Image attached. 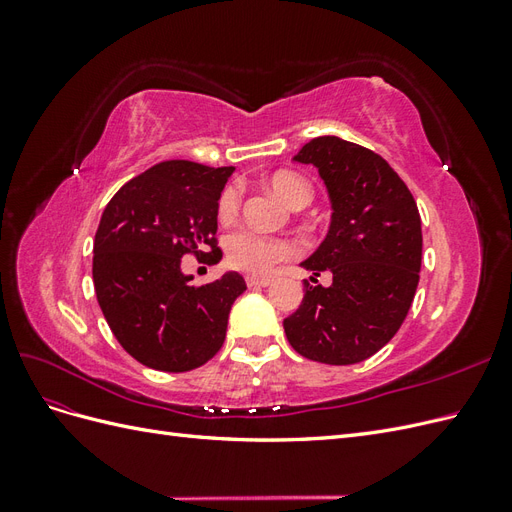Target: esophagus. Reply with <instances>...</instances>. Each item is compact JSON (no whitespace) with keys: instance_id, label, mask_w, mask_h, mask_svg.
Wrapping results in <instances>:
<instances>
[{"instance_id":"1","label":"esophagus","mask_w":512,"mask_h":512,"mask_svg":"<svg viewBox=\"0 0 512 512\" xmlns=\"http://www.w3.org/2000/svg\"><path fill=\"white\" fill-rule=\"evenodd\" d=\"M245 282L250 288H267L273 284L271 277H260V275H247Z\"/></svg>"}]
</instances>
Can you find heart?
I'll use <instances>...</instances> for the list:
<instances>
[{
  "mask_svg": "<svg viewBox=\"0 0 512 512\" xmlns=\"http://www.w3.org/2000/svg\"><path fill=\"white\" fill-rule=\"evenodd\" d=\"M271 190L280 196L286 205L294 207L299 203H309L312 200V188L309 183L290 170H280L269 181ZM241 207V190L237 185H228L218 200V213L222 220L235 218ZM297 254V245L284 237H271L265 232L254 228H241L226 239V256L235 269L245 273H267L277 262Z\"/></svg>",
  "mask_w": 512,
  "mask_h": 512,
  "instance_id": "obj_1",
  "label": "heart"
}]
</instances>
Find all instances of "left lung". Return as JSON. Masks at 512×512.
Here are the masks:
<instances>
[{
  "label": "left lung",
  "mask_w": 512,
  "mask_h": 512,
  "mask_svg": "<svg viewBox=\"0 0 512 512\" xmlns=\"http://www.w3.org/2000/svg\"><path fill=\"white\" fill-rule=\"evenodd\" d=\"M314 164L327 185L331 226L301 262L312 271L297 312L284 320L305 359L352 365L386 346L406 320L421 271V215L408 185L384 158L339 136H318L292 158ZM331 270L324 289L315 277Z\"/></svg>",
  "instance_id": "left-lung-1"
}]
</instances>
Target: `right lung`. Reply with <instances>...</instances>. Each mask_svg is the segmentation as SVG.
Listing matches in <instances>:
<instances>
[{"mask_svg": "<svg viewBox=\"0 0 512 512\" xmlns=\"http://www.w3.org/2000/svg\"><path fill=\"white\" fill-rule=\"evenodd\" d=\"M232 170L160 162L123 185L102 213L94 239L96 297L121 348L145 367L181 374L205 365L224 344L245 280L228 271L192 286L181 258L220 262L218 200Z\"/></svg>", "mask_w": 512, "mask_h": 512, "instance_id": "obj_1", "label": "right lung"}]
</instances>
